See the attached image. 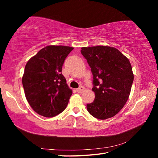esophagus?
Wrapping results in <instances>:
<instances>
[{"instance_id": "1", "label": "esophagus", "mask_w": 158, "mask_h": 158, "mask_svg": "<svg viewBox=\"0 0 158 158\" xmlns=\"http://www.w3.org/2000/svg\"><path fill=\"white\" fill-rule=\"evenodd\" d=\"M84 90H85V88L83 86H81L77 89H76V91L79 93H82L83 92H84Z\"/></svg>"}]
</instances>
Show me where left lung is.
<instances>
[{
	"instance_id": "1",
	"label": "left lung",
	"mask_w": 158,
	"mask_h": 158,
	"mask_svg": "<svg viewBox=\"0 0 158 158\" xmlns=\"http://www.w3.org/2000/svg\"><path fill=\"white\" fill-rule=\"evenodd\" d=\"M81 53L93 76L94 101L87 104L93 117L106 120L121 110L128 99L134 76L128 59L113 47H83Z\"/></svg>"
}]
</instances>
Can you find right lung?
<instances>
[{
  "label": "right lung",
  "instance_id": "right-lung-1",
  "mask_svg": "<svg viewBox=\"0 0 158 158\" xmlns=\"http://www.w3.org/2000/svg\"><path fill=\"white\" fill-rule=\"evenodd\" d=\"M73 48L48 45L26 63L22 78L30 106L39 115L52 118L66 108L72 90L62 74V67Z\"/></svg>",
  "mask_w": 158,
  "mask_h": 158
}]
</instances>
